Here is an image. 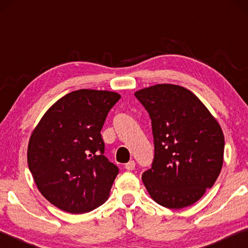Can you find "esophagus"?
I'll use <instances>...</instances> for the list:
<instances>
[{
  "label": "esophagus",
  "mask_w": 248,
  "mask_h": 248,
  "mask_svg": "<svg viewBox=\"0 0 248 248\" xmlns=\"http://www.w3.org/2000/svg\"><path fill=\"white\" fill-rule=\"evenodd\" d=\"M134 169H136V162L134 161H130L127 163V164H125V170H133Z\"/></svg>",
  "instance_id": "1"
}]
</instances>
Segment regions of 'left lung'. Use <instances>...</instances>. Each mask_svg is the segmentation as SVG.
<instances>
[{"mask_svg":"<svg viewBox=\"0 0 248 248\" xmlns=\"http://www.w3.org/2000/svg\"><path fill=\"white\" fill-rule=\"evenodd\" d=\"M151 118L154 158L142 175L150 196L170 209L191 205L213 186L224 153L217 121L190 91L157 84L134 93Z\"/></svg>","mask_w":248,"mask_h":248,"instance_id":"1","label":"left lung"}]
</instances>
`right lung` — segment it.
Returning <instances> with one entry per match:
<instances>
[{
  "mask_svg": "<svg viewBox=\"0 0 248 248\" xmlns=\"http://www.w3.org/2000/svg\"><path fill=\"white\" fill-rule=\"evenodd\" d=\"M120 95L71 92L48 109L33 130L27 162L46 199L65 212L85 213L105 202L119 169L105 156L100 130Z\"/></svg>",
  "mask_w": 248,
  "mask_h": 248,
  "instance_id": "1",
  "label": "right lung"
}]
</instances>
